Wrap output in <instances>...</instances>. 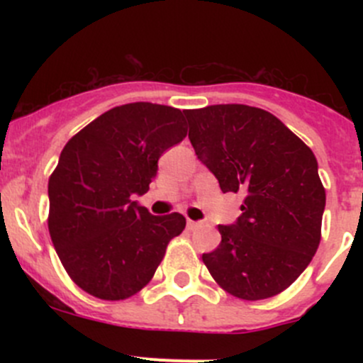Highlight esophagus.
Returning <instances> with one entry per match:
<instances>
[{
  "label": "esophagus",
  "instance_id": "esophagus-1",
  "mask_svg": "<svg viewBox=\"0 0 363 363\" xmlns=\"http://www.w3.org/2000/svg\"><path fill=\"white\" fill-rule=\"evenodd\" d=\"M186 226H188V230H196V228H199V226H202V225H200L199 221H191V219H188Z\"/></svg>",
  "mask_w": 363,
  "mask_h": 363
}]
</instances>
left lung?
<instances>
[{
    "label": "left lung",
    "mask_w": 363,
    "mask_h": 363,
    "mask_svg": "<svg viewBox=\"0 0 363 363\" xmlns=\"http://www.w3.org/2000/svg\"><path fill=\"white\" fill-rule=\"evenodd\" d=\"M196 156L223 193L244 191L242 214L219 225L202 259L216 283L244 300L286 290L320 246L325 188L309 147L276 116L247 105L184 111Z\"/></svg>",
    "instance_id": "left-lung-1"
}]
</instances>
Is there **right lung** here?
<instances>
[{
    "label": "right lung",
    "instance_id": "obj_1",
    "mask_svg": "<svg viewBox=\"0 0 363 363\" xmlns=\"http://www.w3.org/2000/svg\"><path fill=\"white\" fill-rule=\"evenodd\" d=\"M184 112L167 105L111 108L61 151L49 179V232L73 283L104 300L138 294L155 276L182 214L152 216L147 193L167 149L182 142Z\"/></svg>",
    "mask_w": 363,
    "mask_h": 363
}]
</instances>
